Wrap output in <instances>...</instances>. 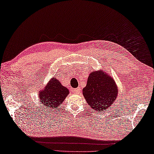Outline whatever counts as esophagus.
Returning a JSON list of instances; mask_svg holds the SVG:
<instances>
[{"label": "esophagus", "instance_id": "1", "mask_svg": "<svg viewBox=\"0 0 154 154\" xmlns=\"http://www.w3.org/2000/svg\"><path fill=\"white\" fill-rule=\"evenodd\" d=\"M81 92V89L79 88H75L73 89V93L75 94H79Z\"/></svg>", "mask_w": 154, "mask_h": 154}]
</instances>
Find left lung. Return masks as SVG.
Here are the masks:
<instances>
[{"mask_svg":"<svg viewBox=\"0 0 154 154\" xmlns=\"http://www.w3.org/2000/svg\"><path fill=\"white\" fill-rule=\"evenodd\" d=\"M117 94L118 88L114 79L102 70L91 72L83 89L88 104L93 110L100 112L112 105Z\"/></svg>","mask_w":154,"mask_h":154,"instance_id":"left-lung-1","label":"left lung"}]
</instances>
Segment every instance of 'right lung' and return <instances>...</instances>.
Returning <instances> with one entry per match:
<instances>
[{
  "mask_svg": "<svg viewBox=\"0 0 154 154\" xmlns=\"http://www.w3.org/2000/svg\"><path fill=\"white\" fill-rule=\"evenodd\" d=\"M69 94V89L61 85L58 79L52 77L44 89L39 92V98L46 108L55 110Z\"/></svg>",
  "mask_w": 154,
  "mask_h": 154,
  "instance_id": "right-lung-1",
  "label": "right lung"
}]
</instances>
